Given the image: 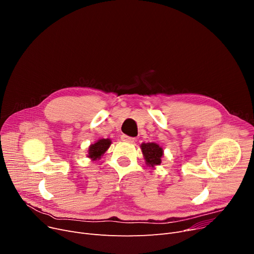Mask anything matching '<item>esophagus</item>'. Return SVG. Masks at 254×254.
Here are the masks:
<instances>
[{"label": "esophagus", "mask_w": 254, "mask_h": 254, "mask_svg": "<svg viewBox=\"0 0 254 254\" xmlns=\"http://www.w3.org/2000/svg\"><path fill=\"white\" fill-rule=\"evenodd\" d=\"M135 140H136L135 138H132V137H128V136H127V135H123V136H122V141H124V142L132 143V142H134Z\"/></svg>", "instance_id": "obj_1"}]
</instances>
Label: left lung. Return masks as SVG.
Masks as SVG:
<instances>
[{
  "label": "left lung",
  "mask_w": 254,
  "mask_h": 254,
  "mask_svg": "<svg viewBox=\"0 0 254 254\" xmlns=\"http://www.w3.org/2000/svg\"><path fill=\"white\" fill-rule=\"evenodd\" d=\"M145 163L149 168H155L162 164V158L164 156V149L158 144L154 142L142 143L140 145Z\"/></svg>",
  "instance_id": "obj_1"
}]
</instances>
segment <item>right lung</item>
Segmentation results:
<instances>
[{"instance_id": "right-lung-1", "label": "right lung", "mask_w": 254, "mask_h": 254, "mask_svg": "<svg viewBox=\"0 0 254 254\" xmlns=\"http://www.w3.org/2000/svg\"><path fill=\"white\" fill-rule=\"evenodd\" d=\"M111 140L109 138L107 139H100L97 142H95L93 144L89 145L88 147V154L87 157L91 161H97V159H100L104 153L108 150V148L110 147L111 145Z\"/></svg>"}]
</instances>
